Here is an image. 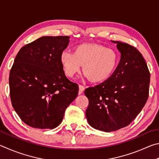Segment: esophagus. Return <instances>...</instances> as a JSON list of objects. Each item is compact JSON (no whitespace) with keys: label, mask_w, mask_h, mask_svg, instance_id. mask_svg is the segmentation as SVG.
I'll list each match as a JSON object with an SVG mask.
<instances>
[{"label":"esophagus","mask_w":159,"mask_h":159,"mask_svg":"<svg viewBox=\"0 0 159 159\" xmlns=\"http://www.w3.org/2000/svg\"><path fill=\"white\" fill-rule=\"evenodd\" d=\"M84 91V87L82 85H79V94H81Z\"/></svg>","instance_id":"obj_1"}]
</instances>
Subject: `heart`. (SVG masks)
<instances>
[{"instance_id":"obj_1","label":"heart","mask_w":159,"mask_h":159,"mask_svg":"<svg viewBox=\"0 0 159 159\" xmlns=\"http://www.w3.org/2000/svg\"><path fill=\"white\" fill-rule=\"evenodd\" d=\"M118 61V55L113 49L96 44H79L75 47L74 52L65 50L60 56L67 76L73 77L83 65L85 76L94 83L104 82L112 76Z\"/></svg>"}]
</instances>
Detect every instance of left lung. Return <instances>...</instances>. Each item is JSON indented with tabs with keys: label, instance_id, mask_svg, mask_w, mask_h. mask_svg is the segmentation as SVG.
<instances>
[{
	"label": "left lung",
	"instance_id": "8db88e82",
	"mask_svg": "<svg viewBox=\"0 0 159 159\" xmlns=\"http://www.w3.org/2000/svg\"><path fill=\"white\" fill-rule=\"evenodd\" d=\"M116 44L121 59L112 76L101 84L85 89L86 110L93 129L111 132L131 123L149 97L150 73L141 53L127 43Z\"/></svg>",
	"mask_w": 159,
	"mask_h": 159
}]
</instances>
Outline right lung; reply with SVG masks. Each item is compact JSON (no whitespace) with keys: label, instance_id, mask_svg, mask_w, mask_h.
Returning a JSON list of instances; mask_svg holds the SVG:
<instances>
[{"label":"right lung","instance_id":"obj_1","mask_svg":"<svg viewBox=\"0 0 159 159\" xmlns=\"http://www.w3.org/2000/svg\"><path fill=\"white\" fill-rule=\"evenodd\" d=\"M68 36H43L22 47L10 70L12 107L28 126L53 129L63 120L78 94L76 83L65 75L60 56Z\"/></svg>","mask_w":159,"mask_h":159}]
</instances>
